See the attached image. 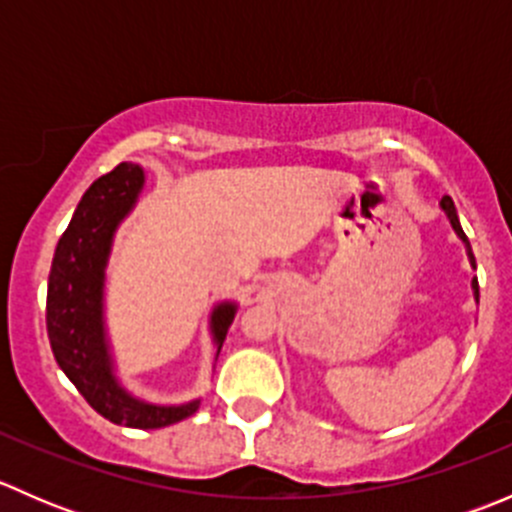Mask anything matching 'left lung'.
Segmentation results:
<instances>
[{
	"label": "left lung",
	"instance_id": "8db88e82",
	"mask_svg": "<svg viewBox=\"0 0 512 512\" xmlns=\"http://www.w3.org/2000/svg\"><path fill=\"white\" fill-rule=\"evenodd\" d=\"M441 205H443V210H446L448 213V218H451V225H453V230L458 232V235L463 237V242H466L468 245V237H466V232H463V227H461V223H458V215H456V205H453V200L448 198V195H443V200H441ZM468 255H471V262L473 265H476V260H473V252L468 250ZM473 289H476V294H478V280H473Z\"/></svg>",
	"mask_w": 512,
	"mask_h": 512
}]
</instances>
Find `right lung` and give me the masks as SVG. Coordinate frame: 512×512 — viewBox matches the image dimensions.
I'll return each mask as SVG.
<instances>
[{
	"label": "right lung",
	"instance_id": "obj_1",
	"mask_svg": "<svg viewBox=\"0 0 512 512\" xmlns=\"http://www.w3.org/2000/svg\"><path fill=\"white\" fill-rule=\"evenodd\" d=\"M141 185L143 170L138 165L118 163L84 193L51 262L46 332L56 364L74 381L91 409L118 426L163 428L193 416L198 401L160 409L131 399L111 374L101 322V287L108 247L118 220L136 203ZM232 317V304H220L215 309L213 334L218 347H223Z\"/></svg>",
	"mask_w": 512,
	"mask_h": 512
}]
</instances>
